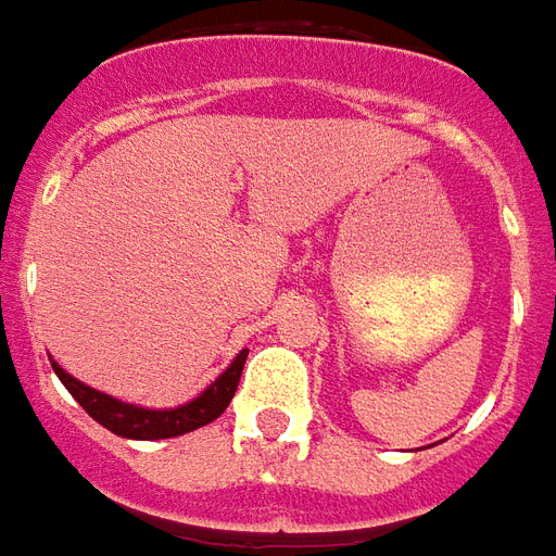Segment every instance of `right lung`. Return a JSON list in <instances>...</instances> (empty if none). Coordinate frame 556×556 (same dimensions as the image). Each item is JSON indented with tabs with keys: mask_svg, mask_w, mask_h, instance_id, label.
I'll list each match as a JSON object with an SVG mask.
<instances>
[{
	"mask_svg": "<svg viewBox=\"0 0 556 556\" xmlns=\"http://www.w3.org/2000/svg\"><path fill=\"white\" fill-rule=\"evenodd\" d=\"M243 363H247V351H241L235 357V363L219 375L214 384L207 387L202 396L172 410H148L137 408V405H125V402H118V399L106 396L101 390L77 381L59 363H53V369L59 375V381L67 387V393L77 399L79 405L86 408V414L91 419H98L103 429L115 431L122 438H134V441H160V438H178V434H187V431L202 429V426L214 422L223 410L229 408L231 396L238 390V381H241Z\"/></svg>",
	"mask_w": 556,
	"mask_h": 556,
	"instance_id": "right-lung-1",
	"label": "right lung"
}]
</instances>
